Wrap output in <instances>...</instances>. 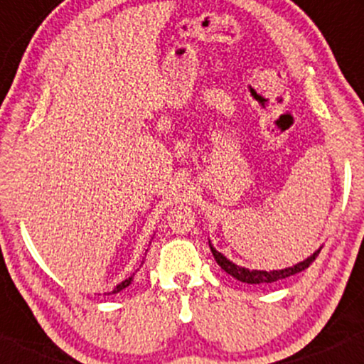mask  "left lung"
Returning <instances> with one entry per match:
<instances>
[{
    "mask_svg": "<svg viewBox=\"0 0 364 364\" xmlns=\"http://www.w3.org/2000/svg\"><path fill=\"white\" fill-rule=\"evenodd\" d=\"M208 246H210V252H212V255H214L215 262L219 263L220 269H223L224 272H228L229 275H232V277L237 279V281L246 282V284H270V282L282 281V279L291 277V275H294V274L303 272V270L308 269V267L313 263V260L318 257V253L321 250V246H320V248L316 250L313 255H310L306 260L296 263V265L286 267V269H281V270H269V272H267V270H250V269H246V267L236 265V263H232L229 258H225L223 253L217 252L214 246H212L210 241H208Z\"/></svg>",
    "mask_w": 364,
    "mask_h": 364,
    "instance_id": "left-lung-1",
    "label": "left lung"
}]
</instances>
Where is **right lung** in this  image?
Instances as JSON below:
<instances>
[{
	"label": "right lung",
	"instance_id": "add662e5",
	"mask_svg": "<svg viewBox=\"0 0 364 364\" xmlns=\"http://www.w3.org/2000/svg\"><path fill=\"white\" fill-rule=\"evenodd\" d=\"M141 263H144V262H141ZM133 275H135V274H133ZM133 275H132V277L124 279V281H123V282H119V284H118V286H116V287H114V289H112V292H111V294H116V292L123 291V289H124V287H128V286H129V284H132V281H133Z\"/></svg>",
	"mask_w": 364,
	"mask_h": 364
}]
</instances>
